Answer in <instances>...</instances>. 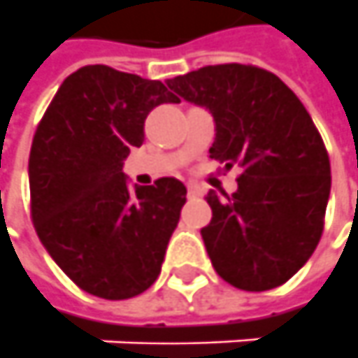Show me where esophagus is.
Here are the masks:
<instances>
[{"label": "esophagus", "instance_id": "1", "mask_svg": "<svg viewBox=\"0 0 358 358\" xmlns=\"http://www.w3.org/2000/svg\"><path fill=\"white\" fill-rule=\"evenodd\" d=\"M187 193H189V196L201 195V187L195 183H187Z\"/></svg>", "mask_w": 358, "mask_h": 358}]
</instances>
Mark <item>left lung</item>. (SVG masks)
I'll return each mask as SVG.
<instances>
[{"instance_id": "left-lung-1", "label": "left lung", "mask_w": 358, "mask_h": 358, "mask_svg": "<svg viewBox=\"0 0 358 358\" xmlns=\"http://www.w3.org/2000/svg\"><path fill=\"white\" fill-rule=\"evenodd\" d=\"M167 86L213 114L210 157L242 171L232 195H207L213 218L201 236L217 274L246 292L285 284L317 248L331 193L329 155L308 110L252 64L203 66Z\"/></svg>"}]
</instances>
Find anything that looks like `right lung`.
<instances>
[{
    "mask_svg": "<svg viewBox=\"0 0 358 358\" xmlns=\"http://www.w3.org/2000/svg\"><path fill=\"white\" fill-rule=\"evenodd\" d=\"M165 102L179 100L159 80L88 64L64 78L37 126L31 218L50 258L92 296H140L162 272L187 189L173 177L129 189L122 167Z\"/></svg>",
    "mask_w": 358,
    "mask_h": 358,
    "instance_id": "right-lung-1",
    "label": "right lung"
}]
</instances>
